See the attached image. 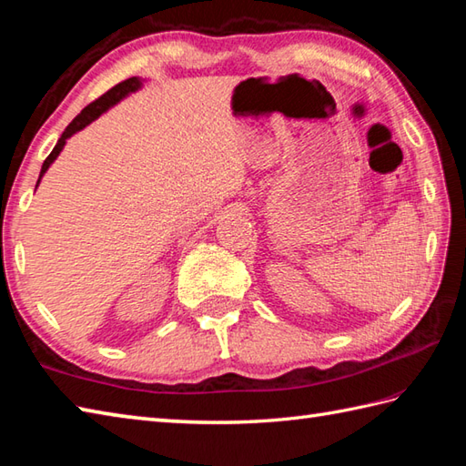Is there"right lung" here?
I'll return each mask as SVG.
<instances>
[{"instance_id":"1","label":"right lung","mask_w":466,"mask_h":466,"mask_svg":"<svg viewBox=\"0 0 466 466\" xmlns=\"http://www.w3.org/2000/svg\"><path fill=\"white\" fill-rule=\"evenodd\" d=\"M140 87H142V80H140V77H130V80H124L122 84L114 86L110 92H106L102 97H97V100H96V102H92L90 106H86L84 110L74 117L72 124H69V126L66 127L64 134H62V137H59L57 144H56V147L52 150V154H49V156L46 157V162H44V166H42V172H39V177H37V184H35V187L39 186V182H42V177H44V174L47 172V167L54 164V160H56V157L59 156V152L64 150V146H66V140H67V137H72L76 132L84 130V127H86L87 124H92V122L96 120V117H100L104 112L110 110L112 106H116L117 102L124 100V97H126L127 94H132V92H136V90H140Z\"/></svg>"}]
</instances>
